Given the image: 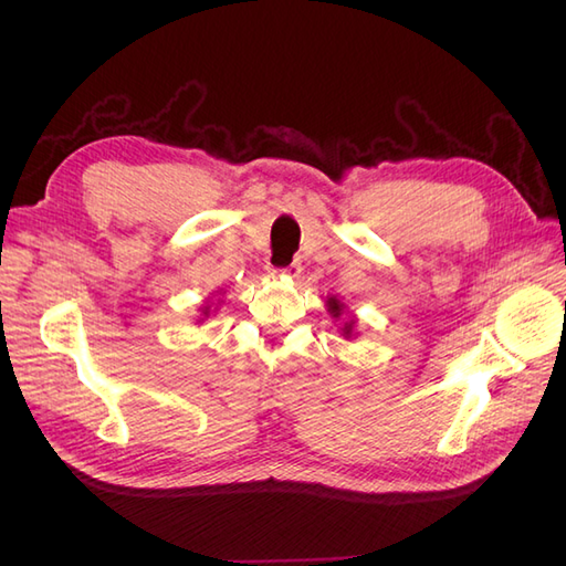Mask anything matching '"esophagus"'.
<instances>
[{
    "label": "esophagus",
    "mask_w": 566,
    "mask_h": 566,
    "mask_svg": "<svg viewBox=\"0 0 566 566\" xmlns=\"http://www.w3.org/2000/svg\"><path fill=\"white\" fill-rule=\"evenodd\" d=\"M300 264H290L283 269H271V276L273 279H297L300 276Z\"/></svg>",
    "instance_id": "obj_1"
}]
</instances>
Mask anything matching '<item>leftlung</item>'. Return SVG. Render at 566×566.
Wrapping results in <instances>:
<instances>
[{"instance_id": "obj_1", "label": "left lung", "mask_w": 566, "mask_h": 566, "mask_svg": "<svg viewBox=\"0 0 566 566\" xmlns=\"http://www.w3.org/2000/svg\"><path fill=\"white\" fill-rule=\"evenodd\" d=\"M325 306H328V312L333 318H339L342 314H345V304H342L337 297H328V302H325ZM354 333V318L352 321H345V325H342V335H345L347 339L352 337Z\"/></svg>"}]
</instances>
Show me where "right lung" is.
Instances as JSON below:
<instances>
[{"mask_svg": "<svg viewBox=\"0 0 566 566\" xmlns=\"http://www.w3.org/2000/svg\"><path fill=\"white\" fill-rule=\"evenodd\" d=\"M208 314H210V304L202 306V316H208Z\"/></svg>", "mask_w": 566, "mask_h": 566, "instance_id": "add662e5", "label": "right lung"}]
</instances>
